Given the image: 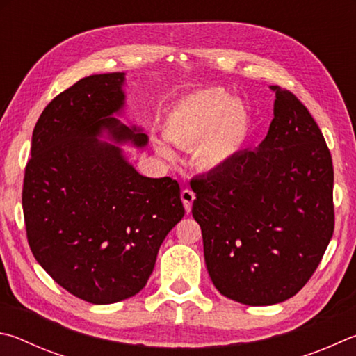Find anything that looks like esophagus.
Segmentation results:
<instances>
[{
  "instance_id": "1",
  "label": "esophagus",
  "mask_w": 356,
  "mask_h": 356,
  "mask_svg": "<svg viewBox=\"0 0 356 356\" xmlns=\"http://www.w3.org/2000/svg\"><path fill=\"white\" fill-rule=\"evenodd\" d=\"M181 200H183V204H184L186 211H188V213H191L192 203H194V200H195L194 192H192L191 189H183L181 191Z\"/></svg>"
}]
</instances>
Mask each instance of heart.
I'll return each mask as SVG.
<instances>
[{
	"label": "heart",
	"instance_id": "obj_1",
	"mask_svg": "<svg viewBox=\"0 0 356 356\" xmlns=\"http://www.w3.org/2000/svg\"><path fill=\"white\" fill-rule=\"evenodd\" d=\"M248 134L247 109L220 87L181 98L164 120L165 138L183 149L195 147V162L204 170H222L233 164L244 152ZM166 141L154 137L153 147L162 158L173 159L175 152Z\"/></svg>",
	"mask_w": 356,
	"mask_h": 356
}]
</instances>
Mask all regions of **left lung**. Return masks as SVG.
I'll use <instances>...</instances> for the list:
<instances>
[{
	"mask_svg": "<svg viewBox=\"0 0 356 356\" xmlns=\"http://www.w3.org/2000/svg\"><path fill=\"white\" fill-rule=\"evenodd\" d=\"M275 92L258 148L191 181L204 263L222 296L266 307L296 296L319 266L334 229L332 154L294 93Z\"/></svg>",
	"mask_w": 356,
	"mask_h": 356,
	"instance_id": "obj_1",
	"label": "left lung"
}]
</instances>
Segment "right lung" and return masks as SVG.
Masks as SVG:
<instances>
[{
    "mask_svg": "<svg viewBox=\"0 0 356 356\" xmlns=\"http://www.w3.org/2000/svg\"><path fill=\"white\" fill-rule=\"evenodd\" d=\"M124 73L92 74L59 93L33 131L24 168L28 242L56 283L74 297L108 305L136 296L154 269L159 247L183 219L179 184L147 178L120 147L148 136L114 117L124 106Z\"/></svg>",
    "mask_w": 356,
    "mask_h": 356,
    "instance_id": "obj_1",
    "label": "right lung"
}]
</instances>
